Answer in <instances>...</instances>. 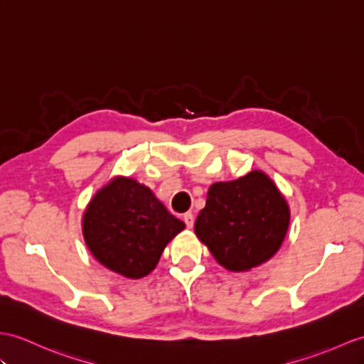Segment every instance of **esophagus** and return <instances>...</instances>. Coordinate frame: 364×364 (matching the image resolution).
I'll list each match as a JSON object with an SVG mask.
<instances>
[{
  "label": "esophagus",
  "mask_w": 364,
  "mask_h": 364,
  "mask_svg": "<svg viewBox=\"0 0 364 364\" xmlns=\"http://www.w3.org/2000/svg\"><path fill=\"white\" fill-rule=\"evenodd\" d=\"M183 223H185V225H187L188 228H193V225H194L193 213H185V215H183Z\"/></svg>",
  "instance_id": "obj_1"
}]
</instances>
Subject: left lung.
Listing matches in <instances>:
<instances>
[{"label":"left lung","instance_id":"obj_1","mask_svg":"<svg viewBox=\"0 0 364 364\" xmlns=\"http://www.w3.org/2000/svg\"><path fill=\"white\" fill-rule=\"evenodd\" d=\"M286 199L261 171L213 183L194 224L216 261L232 272L256 267L278 252L289 227Z\"/></svg>","mask_w":364,"mask_h":364}]
</instances>
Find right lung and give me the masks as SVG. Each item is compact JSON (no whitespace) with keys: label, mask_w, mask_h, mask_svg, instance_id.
<instances>
[{"label":"right lung","mask_w":364,"mask_h":364,"mask_svg":"<svg viewBox=\"0 0 364 364\" xmlns=\"http://www.w3.org/2000/svg\"><path fill=\"white\" fill-rule=\"evenodd\" d=\"M185 224L145 185L117 177L95 194L83 218V235L94 258L127 278L154 270L165 245Z\"/></svg>","instance_id":"obj_1"}]
</instances>
